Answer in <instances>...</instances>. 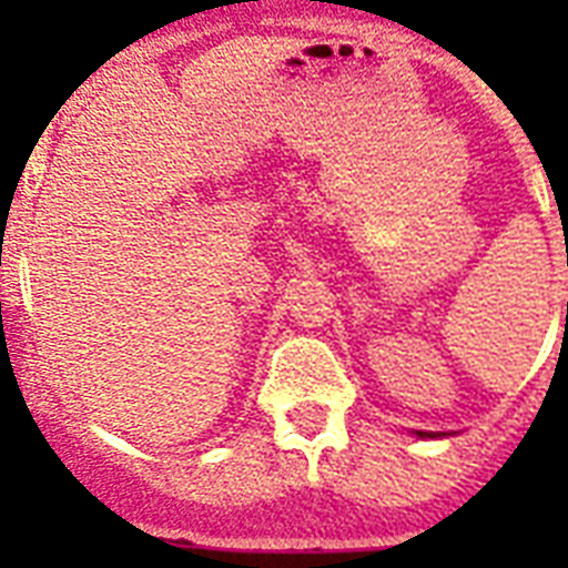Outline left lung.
I'll use <instances>...</instances> for the list:
<instances>
[{"label": "left lung", "instance_id": "8db88e82", "mask_svg": "<svg viewBox=\"0 0 568 568\" xmlns=\"http://www.w3.org/2000/svg\"><path fill=\"white\" fill-rule=\"evenodd\" d=\"M418 436H433V433H424V430H418ZM436 436H439V433H436Z\"/></svg>", "mask_w": 568, "mask_h": 568}]
</instances>
